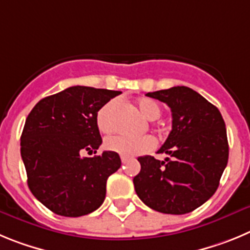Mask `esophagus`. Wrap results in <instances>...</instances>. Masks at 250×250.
<instances>
[{"instance_id": "1", "label": "esophagus", "mask_w": 250, "mask_h": 250, "mask_svg": "<svg viewBox=\"0 0 250 250\" xmlns=\"http://www.w3.org/2000/svg\"><path fill=\"white\" fill-rule=\"evenodd\" d=\"M121 161H122V163L125 164V163H127V162L129 161V159H128L127 157H121Z\"/></svg>"}]
</instances>
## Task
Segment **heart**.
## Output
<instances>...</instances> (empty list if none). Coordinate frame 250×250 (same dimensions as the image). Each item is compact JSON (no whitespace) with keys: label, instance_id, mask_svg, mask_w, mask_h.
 <instances>
[{"label":"heart","instance_id":"heart-1","mask_svg":"<svg viewBox=\"0 0 250 250\" xmlns=\"http://www.w3.org/2000/svg\"><path fill=\"white\" fill-rule=\"evenodd\" d=\"M137 108L148 121L158 120L162 114V107L157 101L143 97L137 100ZM121 108L118 100H111L102 105L97 112L96 122L103 133H112L117 127V116ZM104 147L108 150L118 153L122 157H137L149 152L154 147V142L150 137L128 138L123 136H114L105 139Z\"/></svg>","mask_w":250,"mask_h":250}]
</instances>
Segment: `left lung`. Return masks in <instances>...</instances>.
I'll return each instance as SVG.
<instances>
[{
	"mask_svg": "<svg viewBox=\"0 0 250 250\" xmlns=\"http://www.w3.org/2000/svg\"><path fill=\"white\" fill-rule=\"evenodd\" d=\"M168 104L172 130L158 153L168 158L139 157L133 178L141 201L157 212L186 214L206 203L219 186L228 163L227 129L219 109L189 87L149 92Z\"/></svg>",
	"mask_w": 250,
	"mask_h": 250,
	"instance_id": "obj_1",
	"label": "left lung"
}]
</instances>
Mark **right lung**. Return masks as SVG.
Returning <instances> with one entry per match:
<instances>
[{"label": "right lung", "instance_id": "obj_1", "mask_svg": "<svg viewBox=\"0 0 250 250\" xmlns=\"http://www.w3.org/2000/svg\"><path fill=\"white\" fill-rule=\"evenodd\" d=\"M120 91L73 86L41 100L32 108L21 136V157L32 194L53 213L81 217L105 198V184L120 169L118 153H97L102 143L96 117Z\"/></svg>", "mask_w": 250, "mask_h": 250}]
</instances>
